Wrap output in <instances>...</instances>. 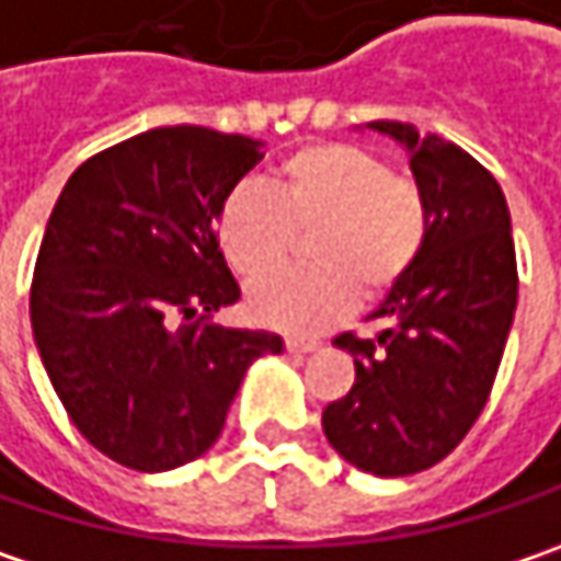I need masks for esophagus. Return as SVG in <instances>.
Returning a JSON list of instances; mask_svg holds the SVG:
<instances>
[{"label":"esophagus","mask_w":561,"mask_h":561,"mask_svg":"<svg viewBox=\"0 0 561 561\" xmlns=\"http://www.w3.org/2000/svg\"><path fill=\"white\" fill-rule=\"evenodd\" d=\"M284 347L290 351V354H309V351H316L319 344L316 341H300V339H287L284 341Z\"/></svg>","instance_id":"obj_1"}]
</instances>
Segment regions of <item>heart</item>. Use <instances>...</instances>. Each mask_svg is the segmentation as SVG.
Returning <instances> with one entry per match:
<instances>
[{"label":"heart","mask_w":561,"mask_h":561,"mask_svg":"<svg viewBox=\"0 0 561 561\" xmlns=\"http://www.w3.org/2000/svg\"><path fill=\"white\" fill-rule=\"evenodd\" d=\"M312 272L264 273L293 257L300 234ZM431 232L421 184L389 172L386 159L357 142H309L274 169V194L239 184L217 210V239L229 267L245 280L265 278L249 294L255 322L316 335L360 300H386L419 264Z\"/></svg>","instance_id":"obj_1"}]
</instances>
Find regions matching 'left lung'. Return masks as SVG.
I'll return each instance as SVG.
<instances>
[{
  "instance_id": "1",
  "label": "left lung",
  "mask_w": 561,
  "mask_h": 561,
  "mask_svg": "<svg viewBox=\"0 0 561 561\" xmlns=\"http://www.w3.org/2000/svg\"><path fill=\"white\" fill-rule=\"evenodd\" d=\"M409 149L431 232L409 277L370 312L374 339L344 332L354 386L322 427L344 460L374 476L440 462L482 415L517 309L511 214L495 175L457 142L412 124L374 121Z\"/></svg>"
}]
</instances>
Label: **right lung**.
Segmentation results:
<instances>
[{"label": "right lung", "mask_w": 561, "mask_h": 561, "mask_svg": "<svg viewBox=\"0 0 561 561\" xmlns=\"http://www.w3.org/2000/svg\"><path fill=\"white\" fill-rule=\"evenodd\" d=\"M261 142L156 127L85 159L62 187L31 280V329L82 437L137 472L207 454L271 332L222 329L239 300L217 239L222 197Z\"/></svg>", "instance_id": "right-lung-1"}]
</instances>
